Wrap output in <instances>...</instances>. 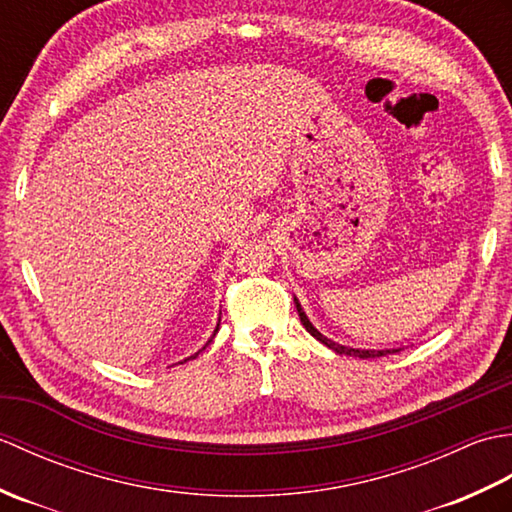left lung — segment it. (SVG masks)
<instances>
[{
	"label": "left lung",
	"mask_w": 512,
	"mask_h": 512,
	"mask_svg": "<svg viewBox=\"0 0 512 512\" xmlns=\"http://www.w3.org/2000/svg\"><path fill=\"white\" fill-rule=\"evenodd\" d=\"M295 306H297V312H299V319H301V323H303V328H306L314 339L317 341H321L323 345H328L330 350H334L336 354H345V356H358V358H378V356H387V354H394V352H400V350H361V347H350V345H341V343H336V341H332V339H328V336H323L317 328H314V325L310 323V319H308V314L303 312V308H301V303H299V299L295 297Z\"/></svg>",
	"instance_id": "8db88e82"
}]
</instances>
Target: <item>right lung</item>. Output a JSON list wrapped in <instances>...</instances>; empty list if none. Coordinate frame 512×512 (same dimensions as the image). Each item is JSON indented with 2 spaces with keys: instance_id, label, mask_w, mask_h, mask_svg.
Masks as SVG:
<instances>
[{
  "instance_id": "1",
  "label": "right lung",
  "mask_w": 512,
  "mask_h": 512,
  "mask_svg": "<svg viewBox=\"0 0 512 512\" xmlns=\"http://www.w3.org/2000/svg\"><path fill=\"white\" fill-rule=\"evenodd\" d=\"M217 330H220V323H217V325H215V330H213V336H215V332H217ZM213 336H211V339H209V341H206V345H209V343L213 341ZM206 345H204V347H206ZM204 347H202V350H204ZM202 350H198V352H195V354H193V356H189V358H195V356H198V354H200ZM189 358H184V361H180V363H187V361H189Z\"/></svg>"
}]
</instances>
